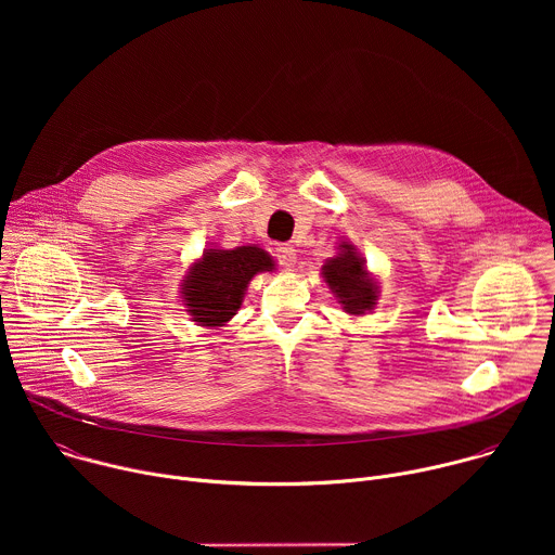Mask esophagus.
Segmentation results:
<instances>
[{"mask_svg":"<svg viewBox=\"0 0 555 555\" xmlns=\"http://www.w3.org/2000/svg\"><path fill=\"white\" fill-rule=\"evenodd\" d=\"M274 257H276V261H279L285 270H289V268L294 266V261H296V250H294L292 246H287V244H279V246L274 248Z\"/></svg>","mask_w":555,"mask_h":555,"instance_id":"1","label":"esophagus"}]
</instances>
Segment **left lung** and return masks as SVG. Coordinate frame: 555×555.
Instances as JSON below:
<instances>
[{"mask_svg":"<svg viewBox=\"0 0 555 555\" xmlns=\"http://www.w3.org/2000/svg\"><path fill=\"white\" fill-rule=\"evenodd\" d=\"M343 253L323 266V276L340 298L349 313H364L375 307L377 285L364 268V259L358 257L351 244L340 246Z\"/></svg>","mask_w":555,"mask_h":555,"instance_id":"left-lung-1","label":"left lung"}]
</instances>
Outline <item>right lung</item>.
<instances>
[{
    "label": "right lung",
    "instance_id": "1",
    "mask_svg": "<svg viewBox=\"0 0 555 555\" xmlns=\"http://www.w3.org/2000/svg\"><path fill=\"white\" fill-rule=\"evenodd\" d=\"M266 270L274 261L257 246L204 253L182 285L186 311L204 327H221L240 309L250 279Z\"/></svg>",
    "mask_w": 555,
    "mask_h": 555
}]
</instances>
